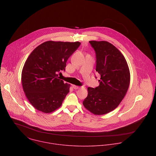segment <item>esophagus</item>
<instances>
[{
	"label": "esophagus",
	"mask_w": 156,
	"mask_h": 156,
	"mask_svg": "<svg viewBox=\"0 0 156 156\" xmlns=\"http://www.w3.org/2000/svg\"><path fill=\"white\" fill-rule=\"evenodd\" d=\"M73 87L74 90H78V89H79V88H80V87H79V86H76V85H73Z\"/></svg>",
	"instance_id": "esophagus-1"
}]
</instances>
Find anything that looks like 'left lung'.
<instances>
[{
	"mask_svg": "<svg viewBox=\"0 0 156 156\" xmlns=\"http://www.w3.org/2000/svg\"><path fill=\"white\" fill-rule=\"evenodd\" d=\"M96 58V72L101 75L99 86L87 88L83 102L86 108L95 115L106 114L118 107L129 85L127 62L120 51L107 41H91Z\"/></svg>",
	"mask_w": 156,
	"mask_h": 156,
	"instance_id": "1",
	"label": "left lung"
}]
</instances>
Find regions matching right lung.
Returning a JSON list of instances; mask_svg holds the SVG:
<instances>
[{
  "label": "right lung",
  "mask_w": 156,
  "mask_h": 156,
  "mask_svg": "<svg viewBox=\"0 0 156 156\" xmlns=\"http://www.w3.org/2000/svg\"><path fill=\"white\" fill-rule=\"evenodd\" d=\"M80 44L49 41L40 44L29 55L22 70L21 82L35 108L50 113L61 106L70 85L58 79L57 74L65 70L66 61Z\"/></svg>",
  "instance_id": "obj_1"
}]
</instances>
